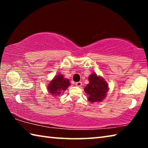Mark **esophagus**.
Here are the masks:
<instances>
[{
	"instance_id": "1",
	"label": "esophagus",
	"mask_w": 148,
	"mask_h": 148,
	"mask_svg": "<svg viewBox=\"0 0 148 148\" xmlns=\"http://www.w3.org/2000/svg\"><path fill=\"white\" fill-rule=\"evenodd\" d=\"M82 85V83L81 82H76V83H75V86L77 87H81Z\"/></svg>"
}]
</instances>
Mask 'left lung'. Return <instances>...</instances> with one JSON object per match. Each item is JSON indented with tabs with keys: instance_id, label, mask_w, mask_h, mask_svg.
<instances>
[{
	"instance_id": "1",
	"label": "left lung",
	"mask_w": 148,
	"mask_h": 148,
	"mask_svg": "<svg viewBox=\"0 0 148 148\" xmlns=\"http://www.w3.org/2000/svg\"><path fill=\"white\" fill-rule=\"evenodd\" d=\"M89 83L85 87L84 91L88 95V101L92 102H101L106 97L108 85L103 77L92 73L88 77Z\"/></svg>"
}]
</instances>
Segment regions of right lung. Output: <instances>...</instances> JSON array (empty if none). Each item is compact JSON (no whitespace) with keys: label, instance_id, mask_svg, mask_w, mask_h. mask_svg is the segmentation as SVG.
Instances as JSON below:
<instances>
[{"label":"right lung","instance_id":"obj_1","mask_svg":"<svg viewBox=\"0 0 148 148\" xmlns=\"http://www.w3.org/2000/svg\"><path fill=\"white\" fill-rule=\"evenodd\" d=\"M71 86L69 79L64 78L63 75L58 74L49 82L47 85V89L49 92L53 96H58L62 91L66 90Z\"/></svg>","mask_w":148,"mask_h":148}]
</instances>
